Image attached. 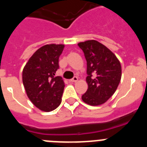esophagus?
<instances>
[{"label": "esophagus", "mask_w": 147, "mask_h": 147, "mask_svg": "<svg viewBox=\"0 0 147 147\" xmlns=\"http://www.w3.org/2000/svg\"><path fill=\"white\" fill-rule=\"evenodd\" d=\"M70 81L72 82H76L78 81V77L77 76H74V77L73 78V79H71Z\"/></svg>", "instance_id": "esophagus-1"}]
</instances>
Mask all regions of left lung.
Wrapping results in <instances>:
<instances>
[{"label":"left lung","mask_w":147,"mask_h":147,"mask_svg":"<svg viewBox=\"0 0 147 147\" xmlns=\"http://www.w3.org/2000/svg\"><path fill=\"white\" fill-rule=\"evenodd\" d=\"M87 61L88 88L82 96L85 103L97 106L105 103L115 93L121 78V66L116 56L96 40L79 42Z\"/></svg>","instance_id":"1"}]
</instances>
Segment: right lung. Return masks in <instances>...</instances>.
<instances>
[{
	"instance_id": "1",
	"label": "right lung",
	"mask_w": 147,
	"mask_h": 147,
	"mask_svg": "<svg viewBox=\"0 0 147 147\" xmlns=\"http://www.w3.org/2000/svg\"><path fill=\"white\" fill-rule=\"evenodd\" d=\"M65 45L48 44L34 53L23 70V83L30 101L44 112L59 106L65 83L55 76L59 69V57Z\"/></svg>"
}]
</instances>
